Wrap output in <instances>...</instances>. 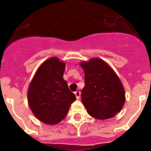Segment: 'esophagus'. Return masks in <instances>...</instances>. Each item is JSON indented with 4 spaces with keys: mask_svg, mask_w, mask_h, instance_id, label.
I'll return each instance as SVG.
<instances>
[{
    "mask_svg": "<svg viewBox=\"0 0 151 151\" xmlns=\"http://www.w3.org/2000/svg\"><path fill=\"white\" fill-rule=\"evenodd\" d=\"M75 95L76 97V99H79L80 95H81V92H80L79 91H77L75 92Z\"/></svg>",
    "mask_w": 151,
    "mask_h": 151,
    "instance_id": "obj_1",
    "label": "esophagus"
}]
</instances>
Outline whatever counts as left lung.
Here are the masks:
<instances>
[{
    "mask_svg": "<svg viewBox=\"0 0 151 151\" xmlns=\"http://www.w3.org/2000/svg\"><path fill=\"white\" fill-rule=\"evenodd\" d=\"M85 72L82 101L88 113L98 119L113 117L125 104V90L120 79L106 63L98 58L80 63Z\"/></svg>",
    "mask_w": 151,
    "mask_h": 151,
    "instance_id": "1",
    "label": "left lung"
}]
</instances>
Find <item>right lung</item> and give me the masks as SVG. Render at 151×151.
I'll return each instance as SVG.
<instances>
[{"mask_svg": "<svg viewBox=\"0 0 151 151\" xmlns=\"http://www.w3.org/2000/svg\"><path fill=\"white\" fill-rule=\"evenodd\" d=\"M65 63L57 57L47 60L38 68L28 89V101L36 118L54 125L65 118L76 96L63 79Z\"/></svg>", "mask_w": 151, "mask_h": 151, "instance_id": "add662e5", "label": "right lung"}]
</instances>
